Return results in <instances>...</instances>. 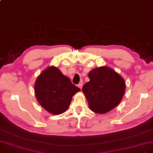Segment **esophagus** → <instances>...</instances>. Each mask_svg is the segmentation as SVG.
Listing matches in <instances>:
<instances>
[{
    "label": "esophagus",
    "instance_id": "esophagus-1",
    "mask_svg": "<svg viewBox=\"0 0 153 153\" xmlns=\"http://www.w3.org/2000/svg\"><path fill=\"white\" fill-rule=\"evenodd\" d=\"M78 87H79L80 89H81L82 87V82H80V83L78 85Z\"/></svg>",
    "mask_w": 153,
    "mask_h": 153
}]
</instances>
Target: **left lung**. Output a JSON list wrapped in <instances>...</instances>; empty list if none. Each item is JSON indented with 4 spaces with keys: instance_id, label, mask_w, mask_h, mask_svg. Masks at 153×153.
Wrapping results in <instances>:
<instances>
[{
    "instance_id": "1",
    "label": "left lung",
    "mask_w": 153,
    "mask_h": 153,
    "mask_svg": "<svg viewBox=\"0 0 153 153\" xmlns=\"http://www.w3.org/2000/svg\"><path fill=\"white\" fill-rule=\"evenodd\" d=\"M88 77L82 90L91 111L104 114L119 105L126 90L125 81L119 74L103 66L91 70Z\"/></svg>"
}]
</instances>
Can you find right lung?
<instances>
[{
    "mask_svg": "<svg viewBox=\"0 0 153 153\" xmlns=\"http://www.w3.org/2000/svg\"><path fill=\"white\" fill-rule=\"evenodd\" d=\"M80 89L54 66H50L37 77L34 93L40 105L49 113L60 115L66 111L72 97Z\"/></svg>",
    "mask_w": 153,
    "mask_h": 153,
    "instance_id": "1",
    "label": "right lung"
}]
</instances>
